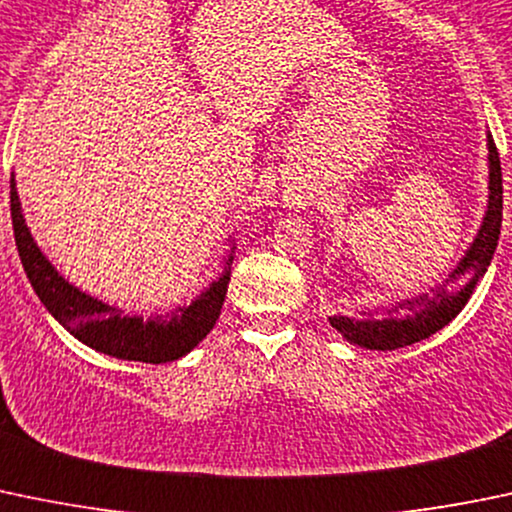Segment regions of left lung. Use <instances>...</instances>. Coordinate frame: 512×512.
Returning <instances> with one entry per match:
<instances>
[{"label":"left lung","mask_w":512,"mask_h":512,"mask_svg":"<svg viewBox=\"0 0 512 512\" xmlns=\"http://www.w3.org/2000/svg\"><path fill=\"white\" fill-rule=\"evenodd\" d=\"M503 221V172H500L498 147L488 135V209L483 217L476 239L468 246L466 256L458 261L444 283L431 288L429 293H419L414 298H404L387 310H374L362 318H345L333 315L330 325L352 345L367 350H397V347L414 345L439 333L444 325L468 303L481 278L486 276L491 258L495 254Z\"/></svg>","instance_id":"1"}]
</instances>
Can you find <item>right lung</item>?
I'll return each mask as SVG.
<instances>
[{
    "label": "right lung",
    "mask_w": 512,
    "mask_h": 512,
    "mask_svg": "<svg viewBox=\"0 0 512 512\" xmlns=\"http://www.w3.org/2000/svg\"><path fill=\"white\" fill-rule=\"evenodd\" d=\"M9 187H12L9 199H12L14 241H17L26 278L46 310L83 345L103 355L118 357V360L160 365V362H175L192 352L217 325L226 288H229V266L234 261V251L226 258L224 273L189 305L170 310L167 315H155V318L125 315L115 305L78 291L51 266L49 258L41 254L36 241L31 239V231L21 214L14 175Z\"/></svg>",
    "instance_id": "1"
}]
</instances>
